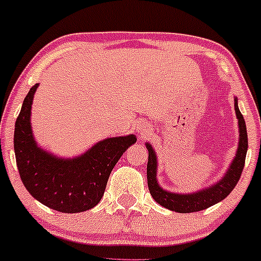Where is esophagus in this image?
<instances>
[{"label": "esophagus", "instance_id": "obj_1", "mask_svg": "<svg viewBox=\"0 0 261 261\" xmlns=\"http://www.w3.org/2000/svg\"><path fill=\"white\" fill-rule=\"evenodd\" d=\"M151 131V126L148 124H140L139 125V134L141 135H145L148 134Z\"/></svg>", "mask_w": 261, "mask_h": 261}]
</instances>
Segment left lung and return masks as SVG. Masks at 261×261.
Listing matches in <instances>:
<instances>
[{
	"label": "left lung",
	"mask_w": 261,
	"mask_h": 261,
	"mask_svg": "<svg viewBox=\"0 0 261 261\" xmlns=\"http://www.w3.org/2000/svg\"><path fill=\"white\" fill-rule=\"evenodd\" d=\"M234 110L239 128L238 148H237L234 158L230 162L228 169L226 170L222 178L207 188L200 189V190L188 194L172 193V191L162 188L157 179V154H155V151L151 146V143H146V148L148 149L147 184L149 193L155 200V202L160 203L163 207L179 212V214H190V212H197L208 208L210 206L222 201L223 199H226L229 195L230 191L234 189L239 178H241L242 172H243L245 155H247L248 151L247 127H245L243 115H242L241 110L238 108L237 97H234Z\"/></svg>",
	"instance_id": "left-lung-1"
}]
</instances>
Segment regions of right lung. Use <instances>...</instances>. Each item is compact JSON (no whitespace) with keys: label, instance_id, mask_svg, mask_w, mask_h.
<instances>
[{"label":"right lung","instance_id":"1","mask_svg":"<svg viewBox=\"0 0 261 261\" xmlns=\"http://www.w3.org/2000/svg\"><path fill=\"white\" fill-rule=\"evenodd\" d=\"M39 83L23 101L14 127V153L20 179L31 195L47 207L76 214L93 208L104 195L110 173L135 135L100 140L85 153L61 158L41 148L32 130V104Z\"/></svg>","mask_w":261,"mask_h":261}]
</instances>
